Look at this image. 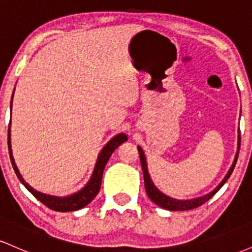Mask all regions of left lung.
I'll return each instance as SVG.
<instances>
[{"label":"left lung","instance_id":"obj_1","mask_svg":"<svg viewBox=\"0 0 252 252\" xmlns=\"http://www.w3.org/2000/svg\"><path fill=\"white\" fill-rule=\"evenodd\" d=\"M239 148H241V132L238 135V143H237V153L235 156V160H233L232 166L230 167L228 169L227 174L224 176V179L220 181V184L216 187L215 189L211 190L210 193L207 194L198 196V198H193V199H186V200H181V199H174L172 196H168L166 194H163L158 187L155 186L154 182H153L152 178H150L149 172H148V166H147V160H146V155H144L143 149L141 148L140 146H137L138 149V154H140V160H141V166H142V170H143V178H144V187H146V192L148 194L149 199L152 200L154 204L158 205V206L162 207V209L169 210V211H187V210H192L195 209V207L201 206L204 202H206L209 199L212 198L213 195L218 192L219 189H221L222 185L227 181V179L230 178L231 174H232L233 168H235L237 158H238V154H239Z\"/></svg>","mask_w":252,"mask_h":252}]
</instances>
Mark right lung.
Returning a JSON list of instances; mask_svg holds the SVG:
<instances>
[{"label":"right lung","mask_w":252,"mask_h":252,"mask_svg":"<svg viewBox=\"0 0 252 252\" xmlns=\"http://www.w3.org/2000/svg\"><path fill=\"white\" fill-rule=\"evenodd\" d=\"M15 91V89H14ZM13 96H11V102H10V111H11V105H13ZM128 140V136L123 132L117 134L116 136L111 138L105 146L103 147V149L100 150V153L98 154L96 164H94V169L92 172L91 178L88 184L83 187L82 189L78 190V192L73 193V194L66 195V196H57V195H50L45 194V193L39 192V190L34 189L33 187H31L27 182L25 181V179L22 178V175L20 174L19 169H17L15 161L13 158V152H11V142H10V123H9V129H8V148H9V156L11 164H13V168L15 170L17 178L21 181V184L27 189L30 192L33 194L37 200H40L43 205L48 207V209L58 211V212H70V211H77L85 207L86 205H89L90 202L94 199V196L98 194L100 189V185H102V178H103V172L105 168V164L108 163L110 156L112 153L115 152V149L117 147H120L121 144L126 142Z\"/></svg>","instance_id":"obj_1"}]
</instances>
